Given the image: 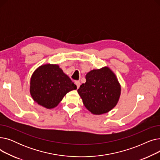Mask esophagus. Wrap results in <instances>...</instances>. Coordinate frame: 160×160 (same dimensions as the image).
<instances>
[{"label": "esophagus", "mask_w": 160, "mask_h": 160, "mask_svg": "<svg viewBox=\"0 0 160 160\" xmlns=\"http://www.w3.org/2000/svg\"><path fill=\"white\" fill-rule=\"evenodd\" d=\"M75 84L77 85V89L79 88L80 86V82L79 81H76L75 82Z\"/></svg>", "instance_id": "esophagus-1"}]
</instances>
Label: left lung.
Here are the masks:
<instances>
[{"instance_id":"8db88e82","label":"left lung","mask_w":160,"mask_h":160,"mask_svg":"<svg viewBox=\"0 0 160 160\" xmlns=\"http://www.w3.org/2000/svg\"><path fill=\"white\" fill-rule=\"evenodd\" d=\"M86 82L78 89L83 105L93 115L108 113L118 103L121 86L113 71L107 66L86 75Z\"/></svg>"}]
</instances>
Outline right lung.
Returning a JSON list of instances; mask_svg holds the SVG:
<instances>
[{
  "instance_id": "right-lung-1",
  "label": "right lung",
  "mask_w": 160,
  "mask_h": 160,
  "mask_svg": "<svg viewBox=\"0 0 160 160\" xmlns=\"http://www.w3.org/2000/svg\"><path fill=\"white\" fill-rule=\"evenodd\" d=\"M77 89L58 64H43L32 73L30 93L38 104L47 109L56 108L68 92Z\"/></svg>"
}]
</instances>
